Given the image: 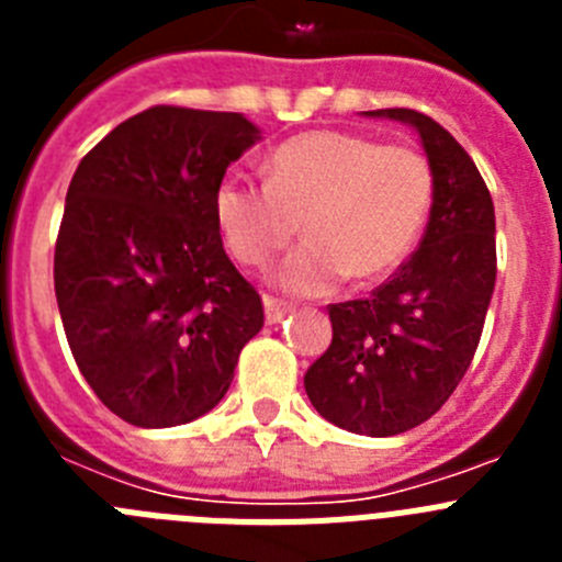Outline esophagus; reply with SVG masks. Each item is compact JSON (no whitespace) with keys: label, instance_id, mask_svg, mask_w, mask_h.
Instances as JSON below:
<instances>
[{"label":"esophagus","instance_id":"1","mask_svg":"<svg viewBox=\"0 0 562 562\" xmlns=\"http://www.w3.org/2000/svg\"><path fill=\"white\" fill-rule=\"evenodd\" d=\"M292 312L290 304H284V301H278V297H265V317H267V324H281L286 315Z\"/></svg>","mask_w":562,"mask_h":562}]
</instances>
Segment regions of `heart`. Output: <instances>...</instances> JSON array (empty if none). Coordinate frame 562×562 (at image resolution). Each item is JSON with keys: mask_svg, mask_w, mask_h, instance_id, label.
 <instances>
[{"mask_svg": "<svg viewBox=\"0 0 562 562\" xmlns=\"http://www.w3.org/2000/svg\"><path fill=\"white\" fill-rule=\"evenodd\" d=\"M434 173L414 148L349 132H306L267 157L265 186L225 177L213 220L238 265L267 267L306 241L272 281L292 295H324L340 281H376L400 267L428 220Z\"/></svg>", "mask_w": 562, "mask_h": 562, "instance_id": "1", "label": "heart"}]
</instances>
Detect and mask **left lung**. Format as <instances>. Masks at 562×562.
I'll use <instances>...</instances> for the list:
<instances>
[{
  "mask_svg": "<svg viewBox=\"0 0 562 562\" xmlns=\"http://www.w3.org/2000/svg\"><path fill=\"white\" fill-rule=\"evenodd\" d=\"M362 114L419 134L434 173L430 220L385 284L329 306L331 346L304 389L337 428L396 436L428 422L473 362L495 290V207L470 154L434 117L414 109Z\"/></svg>",
  "mask_w": 562,
  "mask_h": 562,
  "instance_id": "8db88e82",
  "label": "left lung"
}]
</instances>
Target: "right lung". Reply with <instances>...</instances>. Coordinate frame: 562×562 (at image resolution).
I'll return each instance as SVG.
<instances>
[{
	"label": "right lung",
	"instance_id": "right-lung-1",
	"mask_svg": "<svg viewBox=\"0 0 562 562\" xmlns=\"http://www.w3.org/2000/svg\"><path fill=\"white\" fill-rule=\"evenodd\" d=\"M261 128L238 112L151 106L72 173L56 241V297L89 389L137 428H173L220 405L265 326L233 267L213 191Z\"/></svg>",
	"mask_w": 562,
	"mask_h": 562
}]
</instances>
